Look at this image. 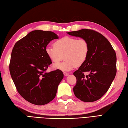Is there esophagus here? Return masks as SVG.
Here are the masks:
<instances>
[{"label":"esophagus","instance_id":"obj_1","mask_svg":"<svg viewBox=\"0 0 128 128\" xmlns=\"http://www.w3.org/2000/svg\"><path fill=\"white\" fill-rule=\"evenodd\" d=\"M64 76H68L69 75V73H68V72H64Z\"/></svg>","mask_w":128,"mask_h":128}]
</instances>
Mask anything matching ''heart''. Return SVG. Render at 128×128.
I'll return each mask as SVG.
<instances>
[{"label":"heart","instance_id":"obj_1","mask_svg":"<svg viewBox=\"0 0 128 128\" xmlns=\"http://www.w3.org/2000/svg\"><path fill=\"white\" fill-rule=\"evenodd\" d=\"M54 46L46 47V53L50 59L58 63L63 59V62L55 64L53 68L62 71H70L76 66L84 64L88 56L89 47L84 39L66 36L58 40Z\"/></svg>","mask_w":128,"mask_h":128}]
</instances>
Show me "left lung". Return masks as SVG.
<instances>
[{"instance_id": "obj_1", "label": "left lung", "mask_w": 128, "mask_h": 128, "mask_svg": "<svg viewBox=\"0 0 128 128\" xmlns=\"http://www.w3.org/2000/svg\"><path fill=\"white\" fill-rule=\"evenodd\" d=\"M67 33L86 40L89 47L87 60L73 73L76 78L74 94L82 101H97L108 91L115 78V52L107 39L95 30L82 29Z\"/></svg>"}]
</instances>
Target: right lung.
<instances>
[{
	"instance_id": "add662e5",
	"label": "right lung",
	"mask_w": 128,
	"mask_h": 128,
	"mask_svg": "<svg viewBox=\"0 0 128 128\" xmlns=\"http://www.w3.org/2000/svg\"><path fill=\"white\" fill-rule=\"evenodd\" d=\"M58 36L50 31L35 30L16 43L10 63L11 78L19 94L32 104H47L56 97L64 78L60 70L46 72L52 63L46 53L47 44Z\"/></svg>"
}]
</instances>
